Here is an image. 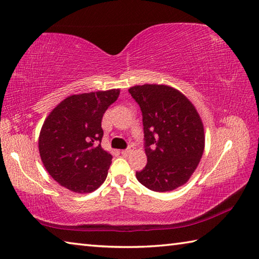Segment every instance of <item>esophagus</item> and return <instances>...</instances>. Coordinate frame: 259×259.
Here are the masks:
<instances>
[{"mask_svg":"<svg viewBox=\"0 0 259 259\" xmlns=\"http://www.w3.org/2000/svg\"><path fill=\"white\" fill-rule=\"evenodd\" d=\"M133 152V149L131 148H126V149H123V150H121V154L123 155V156H128V155Z\"/></svg>","mask_w":259,"mask_h":259,"instance_id":"esophagus-1","label":"esophagus"}]
</instances>
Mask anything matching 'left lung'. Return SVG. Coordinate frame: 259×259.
Instances as JSON below:
<instances>
[{
    "label": "left lung",
    "mask_w": 259,
    "mask_h": 259,
    "mask_svg": "<svg viewBox=\"0 0 259 259\" xmlns=\"http://www.w3.org/2000/svg\"><path fill=\"white\" fill-rule=\"evenodd\" d=\"M143 113L147 164L136 172L148 189L165 192L189 180L204 153V125L192 103L166 84L129 89Z\"/></svg>",
    "instance_id": "8db88e82"
}]
</instances>
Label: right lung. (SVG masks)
<instances>
[{
    "instance_id": "right-lung-1",
    "label": "right lung",
    "mask_w": 259,
    "mask_h": 259,
    "mask_svg": "<svg viewBox=\"0 0 259 259\" xmlns=\"http://www.w3.org/2000/svg\"><path fill=\"white\" fill-rule=\"evenodd\" d=\"M120 89L71 95L54 107L41 126L38 148L46 171L78 194L96 190L107 177L112 155L102 148V119Z\"/></svg>"
}]
</instances>
